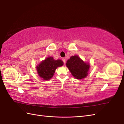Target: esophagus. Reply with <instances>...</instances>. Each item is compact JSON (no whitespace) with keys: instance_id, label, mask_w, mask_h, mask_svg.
Wrapping results in <instances>:
<instances>
[{"instance_id":"esophagus-1","label":"esophagus","mask_w":124,"mask_h":124,"mask_svg":"<svg viewBox=\"0 0 124 124\" xmlns=\"http://www.w3.org/2000/svg\"><path fill=\"white\" fill-rule=\"evenodd\" d=\"M62 61H63V63H65L66 62V59L65 58H62Z\"/></svg>"}]
</instances>
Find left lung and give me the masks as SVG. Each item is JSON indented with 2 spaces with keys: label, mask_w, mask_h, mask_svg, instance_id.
<instances>
[{
  "label": "left lung",
  "mask_w": 124,
  "mask_h": 124,
  "mask_svg": "<svg viewBox=\"0 0 124 124\" xmlns=\"http://www.w3.org/2000/svg\"><path fill=\"white\" fill-rule=\"evenodd\" d=\"M66 66L77 79H82L87 76L89 65L84 62L78 56H71L67 61Z\"/></svg>",
  "instance_id": "1"
}]
</instances>
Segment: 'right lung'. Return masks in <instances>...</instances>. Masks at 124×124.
<instances>
[{
  "instance_id": "obj_1",
  "label": "right lung",
  "mask_w": 124,
  "mask_h": 124,
  "mask_svg": "<svg viewBox=\"0 0 124 124\" xmlns=\"http://www.w3.org/2000/svg\"><path fill=\"white\" fill-rule=\"evenodd\" d=\"M63 65V62L60 59L55 60L49 57L42 61L38 66L37 70L39 76L45 80H50L53 76L56 69Z\"/></svg>"
}]
</instances>
